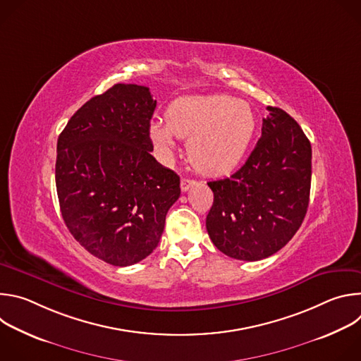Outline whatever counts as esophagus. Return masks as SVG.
I'll return each mask as SVG.
<instances>
[{
  "label": "esophagus",
  "instance_id": "1",
  "mask_svg": "<svg viewBox=\"0 0 361 361\" xmlns=\"http://www.w3.org/2000/svg\"><path fill=\"white\" fill-rule=\"evenodd\" d=\"M195 184V181L194 180H190V178H183L181 180V191H188L192 185Z\"/></svg>",
  "mask_w": 361,
  "mask_h": 361
}]
</instances>
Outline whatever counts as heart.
<instances>
[{"label": "heart", "mask_w": 361, "mask_h": 361, "mask_svg": "<svg viewBox=\"0 0 361 361\" xmlns=\"http://www.w3.org/2000/svg\"><path fill=\"white\" fill-rule=\"evenodd\" d=\"M166 118L149 124L154 144L167 157L177 148V137H190L188 159L207 176L233 170L255 131V116L247 102L223 94L181 97L169 107Z\"/></svg>", "instance_id": "b5f03b06"}]
</instances>
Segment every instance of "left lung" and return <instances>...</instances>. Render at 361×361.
Masks as SVG:
<instances>
[{"instance_id": "left-lung-1", "label": "left lung", "mask_w": 361, "mask_h": 361, "mask_svg": "<svg viewBox=\"0 0 361 361\" xmlns=\"http://www.w3.org/2000/svg\"><path fill=\"white\" fill-rule=\"evenodd\" d=\"M267 110L245 164L230 178L207 183L214 192L209 235L221 252L244 262L281 250L300 228L310 198V141L284 110Z\"/></svg>"}]
</instances>
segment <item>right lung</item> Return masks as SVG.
Here are the masks:
<instances>
[{
  "label": "right lung",
  "mask_w": 361,
  "mask_h": 361,
  "mask_svg": "<svg viewBox=\"0 0 361 361\" xmlns=\"http://www.w3.org/2000/svg\"><path fill=\"white\" fill-rule=\"evenodd\" d=\"M149 88L116 84L70 118L57 141L56 184L73 237L97 259L126 267L159 245L180 177L151 156Z\"/></svg>",
  "instance_id": "right-lung-1"
}]
</instances>
